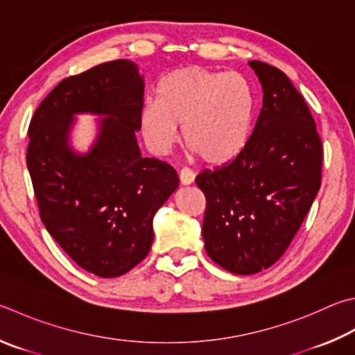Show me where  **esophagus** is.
<instances>
[{
	"mask_svg": "<svg viewBox=\"0 0 355 355\" xmlns=\"http://www.w3.org/2000/svg\"><path fill=\"white\" fill-rule=\"evenodd\" d=\"M194 180H196V173L191 169H188V167H183V169L180 171V183H182L183 186L192 184L194 183Z\"/></svg>",
	"mask_w": 355,
	"mask_h": 355,
	"instance_id": "esophagus-1",
	"label": "esophagus"
}]
</instances>
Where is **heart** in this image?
Wrapping results in <instances>:
<instances>
[{
	"instance_id": "b5f03b06",
	"label": "heart",
	"mask_w": 355,
	"mask_h": 355,
	"mask_svg": "<svg viewBox=\"0 0 355 355\" xmlns=\"http://www.w3.org/2000/svg\"><path fill=\"white\" fill-rule=\"evenodd\" d=\"M157 96L139 112L141 132L153 152L171 149L178 125L186 146L209 164L227 163L247 144L254 93L245 76L184 67L163 77Z\"/></svg>"
}]
</instances>
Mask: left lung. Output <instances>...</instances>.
<instances>
[{
	"mask_svg": "<svg viewBox=\"0 0 355 355\" xmlns=\"http://www.w3.org/2000/svg\"><path fill=\"white\" fill-rule=\"evenodd\" d=\"M262 108L239 155L198 173L203 242L217 266L253 275L286 253L321 184L323 147L307 104L281 69L251 60Z\"/></svg>",
	"mask_w": 355,
	"mask_h": 355,
	"instance_id": "8db88e82",
	"label": "left lung"
}]
</instances>
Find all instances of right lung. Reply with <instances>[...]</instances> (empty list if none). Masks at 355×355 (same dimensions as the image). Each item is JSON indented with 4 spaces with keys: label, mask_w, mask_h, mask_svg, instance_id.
Segmentation results:
<instances>
[{
    "label": "right lung",
    "mask_w": 355,
    "mask_h": 355,
    "mask_svg": "<svg viewBox=\"0 0 355 355\" xmlns=\"http://www.w3.org/2000/svg\"><path fill=\"white\" fill-rule=\"evenodd\" d=\"M144 79L130 60L63 79L29 124L28 169L48 233L77 266L101 278L127 273L149 254L153 217L178 188L175 169L141 155L137 132ZM99 115L85 154L73 150L77 114Z\"/></svg>",
    "instance_id": "add662e5"
}]
</instances>
